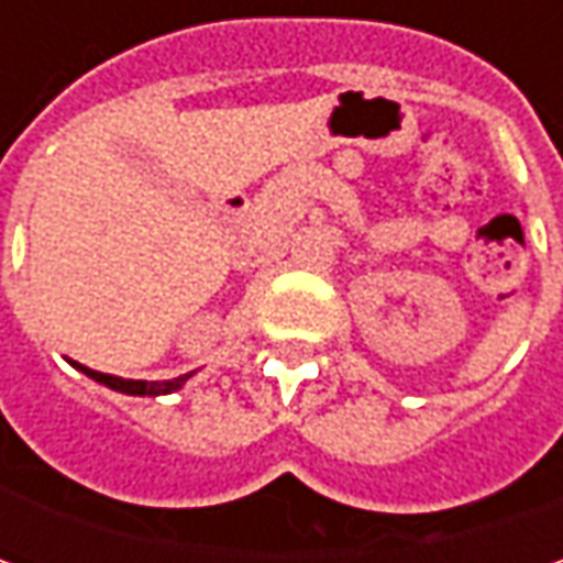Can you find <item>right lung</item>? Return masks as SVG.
<instances>
[{"mask_svg": "<svg viewBox=\"0 0 563 563\" xmlns=\"http://www.w3.org/2000/svg\"><path fill=\"white\" fill-rule=\"evenodd\" d=\"M75 369H80L84 376H90L99 385H106V388H112V391H121V395H134V398H159V395H172V391H178V388H185V382L194 373H187V376L178 378H168V382H143V378H121V376H109V373H97V369H90V366H80L75 363Z\"/></svg>", "mask_w": 563, "mask_h": 563, "instance_id": "1", "label": "right lung"}]
</instances>
